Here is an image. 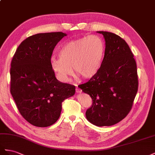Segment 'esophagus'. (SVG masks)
<instances>
[{
	"instance_id": "34e87169",
	"label": "esophagus",
	"mask_w": 155,
	"mask_h": 155,
	"mask_svg": "<svg viewBox=\"0 0 155 155\" xmlns=\"http://www.w3.org/2000/svg\"><path fill=\"white\" fill-rule=\"evenodd\" d=\"M76 92L77 93V94H81V93L82 92V90L80 89V88L77 87L76 88Z\"/></svg>"
}]
</instances>
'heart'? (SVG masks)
<instances>
[{"label": "heart", "instance_id": "1", "mask_svg": "<svg viewBox=\"0 0 155 155\" xmlns=\"http://www.w3.org/2000/svg\"><path fill=\"white\" fill-rule=\"evenodd\" d=\"M104 52L103 39L91 35L66 43L58 51L59 58H51V67L62 82H68L73 74L77 77L90 79L99 71Z\"/></svg>", "mask_w": 155, "mask_h": 155}]
</instances>
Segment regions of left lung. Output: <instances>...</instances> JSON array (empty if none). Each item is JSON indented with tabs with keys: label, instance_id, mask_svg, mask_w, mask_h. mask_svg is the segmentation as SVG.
Returning a JSON list of instances; mask_svg holds the SVG:
<instances>
[{
	"label": "left lung",
	"instance_id": "left-lung-1",
	"mask_svg": "<svg viewBox=\"0 0 155 155\" xmlns=\"http://www.w3.org/2000/svg\"><path fill=\"white\" fill-rule=\"evenodd\" d=\"M97 32L105 40L103 63L98 73L78 87L93 101L86 112L88 121L98 127L111 126L132 108L138 87L136 63L124 39L112 32Z\"/></svg>",
	"mask_w": 155,
	"mask_h": 155
}]
</instances>
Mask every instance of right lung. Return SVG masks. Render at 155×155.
<instances>
[{"label": "right lung", "mask_w": 155, "mask_h": 155, "mask_svg": "<svg viewBox=\"0 0 155 155\" xmlns=\"http://www.w3.org/2000/svg\"><path fill=\"white\" fill-rule=\"evenodd\" d=\"M66 36L61 32L33 35L20 44L12 58L10 93L21 116L34 126L54 124L61 103L75 94V86L58 81L51 67L53 50Z\"/></svg>", "instance_id": "1"}]
</instances>
